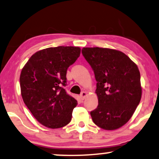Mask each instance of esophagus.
<instances>
[{
    "label": "esophagus",
    "instance_id": "esophagus-1",
    "mask_svg": "<svg viewBox=\"0 0 159 159\" xmlns=\"http://www.w3.org/2000/svg\"><path fill=\"white\" fill-rule=\"evenodd\" d=\"M86 97H87V93H86V92H81V95H80V98H81V100H84V99H85Z\"/></svg>",
    "mask_w": 159,
    "mask_h": 159
}]
</instances>
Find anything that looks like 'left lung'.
Wrapping results in <instances>:
<instances>
[{
  "label": "left lung",
  "mask_w": 159,
  "mask_h": 159,
  "mask_svg": "<svg viewBox=\"0 0 159 159\" xmlns=\"http://www.w3.org/2000/svg\"><path fill=\"white\" fill-rule=\"evenodd\" d=\"M84 58L97 81L98 106L90 113L93 122L105 130H116L132 118L142 97L140 73L127 55L107 48L84 47Z\"/></svg>",
  "instance_id": "obj_1"
}]
</instances>
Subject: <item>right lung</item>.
<instances>
[{"mask_svg": "<svg viewBox=\"0 0 159 159\" xmlns=\"http://www.w3.org/2000/svg\"><path fill=\"white\" fill-rule=\"evenodd\" d=\"M81 48L57 46L40 50L31 56L20 74L23 101L38 121L50 129L70 122L78 102L65 92L67 70L79 57Z\"/></svg>", "mask_w": 159, "mask_h": 159, "instance_id": "obj_1", "label": "right lung"}]
</instances>
